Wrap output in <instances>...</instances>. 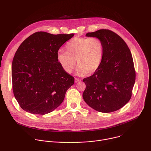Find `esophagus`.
Instances as JSON below:
<instances>
[{"instance_id": "1", "label": "esophagus", "mask_w": 151, "mask_h": 151, "mask_svg": "<svg viewBox=\"0 0 151 151\" xmlns=\"http://www.w3.org/2000/svg\"><path fill=\"white\" fill-rule=\"evenodd\" d=\"M80 81H81V79H78V78H75V82L76 83Z\"/></svg>"}]
</instances>
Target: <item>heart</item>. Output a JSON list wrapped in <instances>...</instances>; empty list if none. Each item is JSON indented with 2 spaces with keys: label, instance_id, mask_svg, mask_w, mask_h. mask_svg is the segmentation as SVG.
I'll return each mask as SVG.
<instances>
[{
  "label": "heart",
  "instance_id": "obj_1",
  "mask_svg": "<svg viewBox=\"0 0 151 151\" xmlns=\"http://www.w3.org/2000/svg\"><path fill=\"white\" fill-rule=\"evenodd\" d=\"M67 51L59 50L57 61L63 70L72 73L78 64L76 74L83 76L97 71L100 67L104 55L103 41L96 37H76L66 46Z\"/></svg>",
  "mask_w": 151,
  "mask_h": 151
}]
</instances>
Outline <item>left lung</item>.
<instances>
[{"label":"left lung","mask_w":151,"mask_h":151,"mask_svg":"<svg viewBox=\"0 0 151 151\" xmlns=\"http://www.w3.org/2000/svg\"><path fill=\"white\" fill-rule=\"evenodd\" d=\"M100 39L104 55L99 69L83 82L85 103L94 110L109 113L119 110L130 100L136 79L133 60L125 41L114 32L101 29L86 34Z\"/></svg>","instance_id":"obj_1"}]
</instances>
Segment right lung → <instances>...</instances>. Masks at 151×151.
<instances>
[{
	"label": "right lung",
	"instance_id": "1",
	"mask_svg": "<svg viewBox=\"0 0 151 151\" xmlns=\"http://www.w3.org/2000/svg\"><path fill=\"white\" fill-rule=\"evenodd\" d=\"M72 34L38 32L25 39L12 64L14 96L24 111L45 115L61 104L74 78L61 68L57 53Z\"/></svg>",
	"mask_w": 151,
	"mask_h": 151
}]
</instances>
